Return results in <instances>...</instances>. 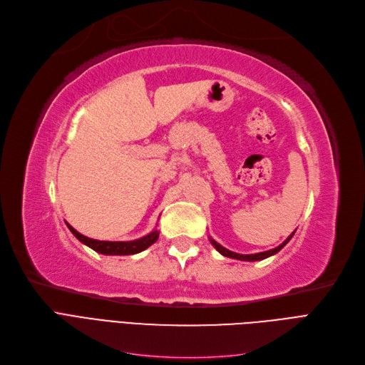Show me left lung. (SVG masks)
I'll list each match as a JSON object with an SVG mask.
<instances>
[{
    "instance_id": "left-lung-1",
    "label": "left lung",
    "mask_w": 365,
    "mask_h": 365,
    "mask_svg": "<svg viewBox=\"0 0 365 365\" xmlns=\"http://www.w3.org/2000/svg\"><path fill=\"white\" fill-rule=\"evenodd\" d=\"M294 235V232L293 234H290L288 235V238L287 240L282 243V245H279L278 247H274V249H270V250H266V252H259V254H249V255H242V254H235V252H232V250H228V249H225L222 245H219L216 240H212V238H210V242H211V245L215 246L219 252L223 255V257H228V258H234V259H242V261H259V259H264V258H269V257H272V255H274V254H278L279 250L292 240V237Z\"/></svg>"
}]
</instances>
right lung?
I'll return each mask as SVG.
<instances>
[{
    "mask_svg": "<svg viewBox=\"0 0 365 365\" xmlns=\"http://www.w3.org/2000/svg\"><path fill=\"white\" fill-rule=\"evenodd\" d=\"M68 228L69 231L78 238L81 243H84L86 246L92 247L93 250L99 254H104V255H134V254H139L142 250H145L146 247H149L150 245H154L158 240V231L154 230L153 232H149L148 235L142 237V238H137V240L133 242H101V240H93V238L86 237L83 234H80L78 231H75L69 223Z\"/></svg>",
    "mask_w": 365,
    "mask_h": 365,
    "instance_id": "1",
    "label": "right lung"
}]
</instances>
